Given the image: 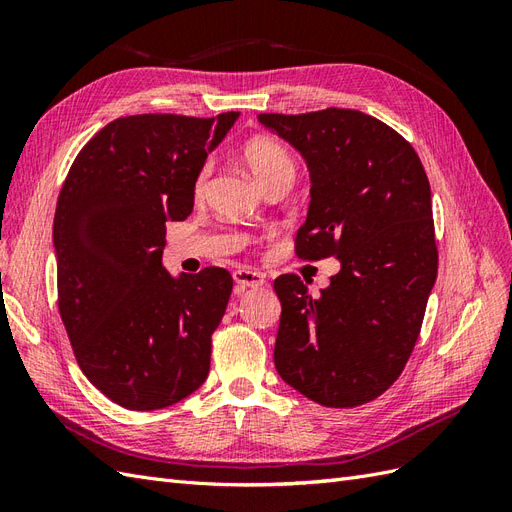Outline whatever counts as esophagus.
Instances as JSON below:
<instances>
[{"mask_svg": "<svg viewBox=\"0 0 512 512\" xmlns=\"http://www.w3.org/2000/svg\"><path fill=\"white\" fill-rule=\"evenodd\" d=\"M232 280H235L239 290L260 288V286H265V282H267L265 275L258 273V271H252V269H237L235 273H232Z\"/></svg>", "mask_w": 512, "mask_h": 512, "instance_id": "obj_1", "label": "esophagus"}]
</instances>
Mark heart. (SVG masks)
<instances>
[{"instance_id": "heart-1", "label": "heart", "mask_w": 512, "mask_h": 512, "mask_svg": "<svg viewBox=\"0 0 512 512\" xmlns=\"http://www.w3.org/2000/svg\"><path fill=\"white\" fill-rule=\"evenodd\" d=\"M241 158L260 188H267L269 183L277 179H294V170H297L294 168V160L290 153L280 143L267 136H256L252 141H247L243 145ZM209 170V162L200 166L194 177V196H203L209 181Z\"/></svg>"}]
</instances>
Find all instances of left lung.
Wrapping results in <instances>:
<instances>
[{"label": "left lung", "instance_id": "obj_1", "mask_svg": "<svg viewBox=\"0 0 512 512\" xmlns=\"http://www.w3.org/2000/svg\"><path fill=\"white\" fill-rule=\"evenodd\" d=\"M258 121L309 168L312 200L294 252L342 265L318 297L294 273L273 282L282 303L275 369L320 406H363L404 371L436 284L425 168L404 136L352 108Z\"/></svg>", "mask_w": 512, "mask_h": 512}]
</instances>
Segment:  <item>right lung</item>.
<instances>
[{
  "label": "right lung",
  "mask_w": 512,
  "mask_h": 512,
  "mask_svg": "<svg viewBox=\"0 0 512 512\" xmlns=\"http://www.w3.org/2000/svg\"><path fill=\"white\" fill-rule=\"evenodd\" d=\"M239 113L130 115L79 151L57 198V303L87 380L128 410H160L209 376L232 277L162 267L166 222L194 207V177Z\"/></svg>",
  "instance_id": "1"
}]
</instances>
